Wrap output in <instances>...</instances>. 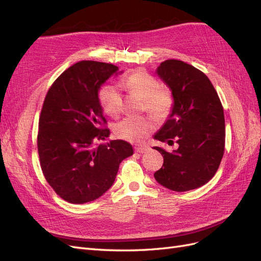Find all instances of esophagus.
Instances as JSON below:
<instances>
[{
    "label": "esophagus",
    "mask_w": 261,
    "mask_h": 261,
    "mask_svg": "<svg viewBox=\"0 0 261 261\" xmlns=\"http://www.w3.org/2000/svg\"><path fill=\"white\" fill-rule=\"evenodd\" d=\"M135 151L137 153H146V152L149 151V148H147V147H136Z\"/></svg>",
    "instance_id": "obj_1"
}]
</instances>
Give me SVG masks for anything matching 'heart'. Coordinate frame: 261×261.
Returning a JSON list of instances; mask_svg holds the SVG:
<instances>
[{
  "mask_svg": "<svg viewBox=\"0 0 261 261\" xmlns=\"http://www.w3.org/2000/svg\"><path fill=\"white\" fill-rule=\"evenodd\" d=\"M118 87L138 94L144 99L145 107L156 117L168 116L173 107V96L169 89L160 87L159 82L143 70H137L118 83ZM99 102L103 111L111 116H116L122 111V97L113 85L102 87L99 91ZM155 127L153 118L126 117L117 123L114 133L116 137L134 144L144 143L150 133Z\"/></svg>",
  "mask_w": 261,
  "mask_h": 261,
  "instance_id": "heart-1",
  "label": "heart"
}]
</instances>
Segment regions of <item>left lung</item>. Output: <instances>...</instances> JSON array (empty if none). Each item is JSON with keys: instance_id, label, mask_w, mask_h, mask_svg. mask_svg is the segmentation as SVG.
Masks as SVG:
<instances>
[{"instance_id": "8db88e82", "label": "left lung", "mask_w": 261, "mask_h": 261, "mask_svg": "<svg viewBox=\"0 0 261 261\" xmlns=\"http://www.w3.org/2000/svg\"><path fill=\"white\" fill-rule=\"evenodd\" d=\"M173 96L167 121L153 138L176 140L178 148L163 155V165L154 172L158 183L174 192L198 188L215 176L225 145L223 107L215 87L201 70L178 60L162 62L155 70Z\"/></svg>"}]
</instances>
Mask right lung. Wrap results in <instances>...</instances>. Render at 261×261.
Wrapping results in <instances>:
<instances>
[{
	"mask_svg": "<svg viewBox=\"0 0 261 261\" xmlns=\"http://www.w3.org/2000/svg\"><path fill=\"white\" fill-rule=\"evenodd\" d=\"M118 67L82 61L62 73L46 93L39 118L38 152L43 175L61 198L82 204L98 199L114 183L120 163L134 153L110 136L99 90Z\"/></svg>",
	"mask_w": 261,
	"mask_h": 261,
	"instance_id": "right-lung-1",
	"label": "right lung"
}]
</instances>
